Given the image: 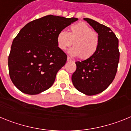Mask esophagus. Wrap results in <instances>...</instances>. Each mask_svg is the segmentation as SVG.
<instances>
[{"instance_id": "34e87169", "label": "esophagus", "mask_w": 131, "mask_h": 131, "mask_svg": "<svg viewBox=\"0 0 131 131\" xmlns=\"http://www.w3.org/2000/svg\"><path fill=\"white\" fill-rule=\"evenodd\" d=\"M67 60H68V62H69V61H71V58L70 57H69V56H68V58H67Z\"/></svg>"}]
</instances>
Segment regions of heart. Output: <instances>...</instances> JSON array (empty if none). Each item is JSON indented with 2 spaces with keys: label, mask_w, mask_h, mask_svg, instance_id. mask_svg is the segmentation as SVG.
Masks as SVG:
<instances>
[{
  "label": "heart",
  "mask_w": 131,
  "mask_h": 131,
  "mask_svg": "<svg viewBox=\"0 0 131 131\" xmlns=\"http://www.w3.org/2000/svg\"><path fill=\"white\" fill-rule=\"evenodd\" d=\"M57 42L58 47L62 50L67 49L73 44L74 47L69 51L70 54L86 60L96 52L100 38L98 33L92 31L91 27L81 22L71 25L69 33L66 31H60L58 35Z\"/></svg>",
  "instance_id": "b5f03b06"
}]
</instances>
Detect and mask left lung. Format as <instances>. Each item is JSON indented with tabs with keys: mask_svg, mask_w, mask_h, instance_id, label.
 Listing matches in <instances>:
<instances>
[{
	"mask_svg": "<svg viewBox=\"0 0 131 131\" xmlns=\"http://www.w3.org/2000/svg\"><path fill=\"white\" fill-rule=\"evenodd\" d=\"M99 35L96 52L90 58L76 62L71 80L77 90L89 96L106 90L116 75L119 61V40L111 29L93 19L84 18Z\"/></svg>",
	"mask_w": 131,
	"mask_h": 131,
	"instance_id": "8db88e82",
	"label": "left lung"
}]
</instances>
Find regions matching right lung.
I'll list each match as a JSON object with an SVG mask.
<instances>
[{
  "label": "right lung",
  "mask_w": 131,
  "mask_h": 131,
  "mask_svg": "<svg viewBox=\"0 0 131 131\" xmlns=\"http://www.w3.org/2000/svg\"><path fill=\"white\" fill-rule=\"evenodd\" d=\"M77 19L48 15L20 30L8 56L10 77L19 91L33 95L51 87L67 61L66 54L58 47V35Z\"/></svg>",
  "instance_id": "add662e5"
}]
</instances>
